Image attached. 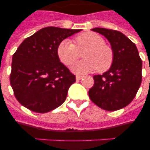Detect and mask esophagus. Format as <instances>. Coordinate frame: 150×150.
I'll use <instances>...</instances> for the list:
<instances>
[{
  "label": "esophagus",
  "mask_w": 150,
  "mask_h": 150,
  "mask_svg": "<svg viewBox=\"0 0 150 150\" xmlns=\"http://www.w3.org/2000/svg\"><path fill=\"white\" fill-rule=\"evenodd\" d=\"M82 78H83V76H82V75H76L75 79H76V80H81Z\"/></svg>",
  "instance_id": "34e87169"
}]
</instances>
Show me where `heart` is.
<instances>
[{
  "instance_id": "b5f03b06",
  "label": "heart",
  "mask_w": 150,
  "mask_h": 150,
  "mask_svg": "<svg viewBox=\"0 0 150 150\" xmlns=\"http://www.w3.org/2000/svg\"><path fill=\"white\" fill-rule=\"evenodd\" d=\"M84 51L85 59L71 65V70L77 74L90 72L97 68L100 72L108 70L114 61V52L109 46L105 44L102 36L92 32L80 34L75 44L70 40H64L57 47L59 59L66 65H70L79 57L80 52Z\"/></svg>"
}]
</instances>
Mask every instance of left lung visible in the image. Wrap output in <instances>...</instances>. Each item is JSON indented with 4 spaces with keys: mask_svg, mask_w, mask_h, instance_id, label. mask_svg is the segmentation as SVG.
Listing matches in <instances>:
<instances>
[{
    "mask_svg": "<svg viewBox=\"0 0 150 150\" xmlns=\"http://www.w3.org/2000/svg\"><path fill=\"white\" fill-rule=\"evenodd\" d=\"M92 30L109 41L114 52V61L109 70L93 76L94 85L89 90V98L103 110H120L132 101L139 89L142 60L135 43L121 32L104 28Z\"/></svg>",
    "mask_w": 150,
    "mask_h": 150,
    "instance_id": "left-lung-1",
    "label": "left lung"
}]
</instances>
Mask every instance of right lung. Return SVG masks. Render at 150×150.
<instances>
[{"instance_id": "add662e5", "label": "right lung", "mask_w": 150, "mask_h": 150, "mask_svg": "<svg viewBox=\"0 0 150 150\" xmlns=\"http://www.w3.org/2000/svg\"><path fill=\"white\" fill-rule=\"evenodd\" d=\"M81 30L46 27L20 44L12 57L10 83L22 106L47 113L64 102L75 75L60 61L57 50L61 41Z\"/></svg>"}]
</instances>
